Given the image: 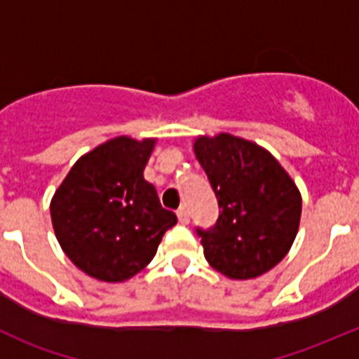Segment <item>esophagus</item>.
Masks as SVG:
<instances>
[{"mask_svg":"<svg viewBox=\"0 0 359 359\" xmlns=\"http://www.w3.org/2000/svg\"><path fill=\"white\" fill-rule=\"evenodd\" d=\"M177 217H179V222L184 224V226H186V224H189V213H187L186 208L177 210Z\"/></svg>","mask_w":359,"mask_h":359,"instance_id":"34e87169","label":"esophagus"}]
</instances>
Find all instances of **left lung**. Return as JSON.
<instances>
[{
	"mask_svg": "<svg viewBox=\"0 0 359 359\" xmlns=\"http://www.w3.org/2000/svg\"><path fill=\"white\" fill-rule=\"evenodd\" d=\"M194 153L219 203V219L196 227L205 259L233 280H248L283 260L297 236L300 193L266 149L220 133L200 137Z\"/></svg>",
	"mask_w": 359,
	"mask_h": 359,
	"instance_id": "1",
	"label": "left lung"
}]
</instances>
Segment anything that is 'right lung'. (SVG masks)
Wrapping results in <instances>:
<instances>
[{"instance_id": "right-lung-1", "label": "right lung", "mask_w": 359, "mask_h": 359, "mask_svg": "<svg viewBox=\"0 0 359 359\" xmlns=\"http://www.w3.org/2000/svg\"><path fill=\"white\" fill-rule=\"evenodd\" d=\"M154 140L116 137L76 161L50 205L60 247L97 280L125 281L156 255L177 215L144 179Z\"/></svg>"}]
</instances>
